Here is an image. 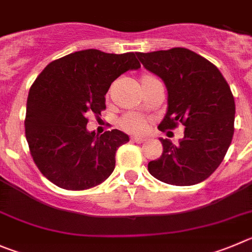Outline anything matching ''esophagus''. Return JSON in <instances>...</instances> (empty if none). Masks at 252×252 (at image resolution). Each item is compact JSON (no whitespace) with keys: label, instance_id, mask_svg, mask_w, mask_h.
<instances>
[{"label":"esophagus","instance_id":"esophagus-1","mask_svg":"<svg viewBox=\"0 0 252 252\" xmlns=\"http://www.w3.org/2000/svg\"><path fill=\"white\" fill-rule=\"evenodd\" d=\"M133 142H136V144H142V142L146 141V138L145 137H140V136H135V137L131 138Z\"/></svg>","mask_w":252,"mask_h":252}]
</instances>
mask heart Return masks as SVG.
<instances>
[{
    "label": "heart",
    "mask_w": 252,
    "mask_h": 252,
    "mask_svg": "<svg viewBox=\"0 0 252 252\" xmlns=\"http://www.w3.org/2000/svg\"><path fill=\"white\" fill-rule=\"evenodd\" d=\"M158 78L155 77V76L146 73V75L141 76L140 84H141L142 89H145L147 85L151 84V82H154ZM149 120L145 119L141 115L130 112V114H126L121 117V120H120V127L124 131H126V132L130 133H144L149 128Z\"/></svg>",
    "instance_id": "b5f03b06"
}]
</instances>
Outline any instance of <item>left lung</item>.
Segmentation results:
<instances>
[{
    "label": "left lung",
    "mask_w": 252,
    "mask_h": 252,
    "mask_svg": "<svg viewBox=\"0 0 252 252\" xmlns=\"http://www.w3.org/2000/svg\"><path fill=\"white\" fill-rule=\"evenodd\" d=\"M136 55L167 89V112L158 130L185 126L179 144L160 138L162 155L150 161L149 172L176 186L204 181L220 166L232 141L235 100L230 86L215 64L188 48Z\"/></svg>",
    "instance_id": "8db88e82"
}]
</instances>
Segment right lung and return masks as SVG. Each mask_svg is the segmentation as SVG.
I'll return each instance as SVG.
<instances>
[{
    "label": "right lung",
    "mask_w": 252,
    "mask_h": 252,
    "mask_svg": "<svg viewBox=\"0 0 252 252\" xmlns=\"http://www.w3.org/2000/svg\"><path fill=\"white\" fill-rule=\"evenodd\" d=\"M141 64L133 52L84 50L48 63L32 84L25 132L41 174L64 190H87L115 168L116 151L128 142L120 130L89 132L87 115H101L111 84Z\"/></svg>",
    "instance_id": "obj_1"
}]
</instances>
